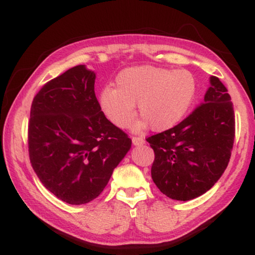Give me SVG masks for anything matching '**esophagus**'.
<instances>
[{
	"mask_svg": "<svg viewBox=\"0 0 255 255\" xmlns=\"http://www.w3.org/2000/svg\"><path fill=\"white\" fill-rule=\"evenodd\" d=\"M145 142L144 138L141 137H132V144L134 146H139V145H142Z\"/></svg>",
	"mask_w": 255,
	"mask_h": 255,
	"instance_id": "34e87169",
	"label": "esophagus"
}]
</instances>
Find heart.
Instances as JSON below:
<instances>
[{"label": "heart", "mask_w": 255, "mask_h": 255, "mask_svg": "<svg viewBox=\"0 0 255 255\" xmlns=\"http://www.w3.org/2000/svg\"><path fill=\"white\" fill-rule=\"evenodd\" d=\"M116 86L106 87L101 92V109L114 125L125 128L133 120L134 106L138 104L142 120L134 125L135 130L148 124L154 131L175 127L186 116L197 90L190 72L148 65L122 71Z\"/></svg>", "instance_id": "obj_1"}]
</instances>
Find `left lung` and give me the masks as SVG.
<instances>
[{
    "label": "left lung",
    "mask_w": 255,
    "mask_h": 255,
    "mask_svg": "<svg viewBox=\"0 0 255 255\" xmlns=\"http://www.w3.org/2000/svg\"><path fill=\"white\" fill-rule=\"evenodd\" d=\"M201 103L175 127L146 140L154 151L153 182L172 200L189 201L223 175L235 141V111L226 87L216 76Z\"/></svg>",
    "instance_id": "obj_1"
}]
</instances>
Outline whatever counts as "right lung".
Here are the masks:
<instances>
[{
	"mask_svg": "<svg viewBox=\"0 0 255 255\" xmlns=\"http://www.w3.org/2000/svg\"><path fill=\"white\" fill-rule=\"evenodd\" d=\"M96 75L79 65L45 83L30 111L29 155L47 190L68 204L95 200L131 148V139L104 116Z\"/></svg>",
	"mask_w": 255,
	"mask_h": 255,
	"instance_id": "add662e5",
	"label": "right lung"
}]
</instances>
